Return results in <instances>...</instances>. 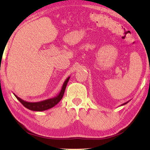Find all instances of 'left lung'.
Masks as SVG:
<instances>
[{
	"mask_svg": "<svg viewBox=\"0 0 150 150\" xmlns=\"http://www.w3.org/2000/svg\"><path fill=\"white\" fill-rule=\"evenodd\" d=\"M129 103V101H128V102H126V103H124V104H121L120 106H123V105H125V104H126L127 103Z\"/></svg>",
	"mask_w": 150,
	"mask_h": 150,
	"instance_id": "obj_1",
	"label": "left lung"
}]
</instances>
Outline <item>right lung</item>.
I'll return each instance as SVG.
<instances>
[{"instance_id":"1","label":"right lung","mask_w":150,"mask_h":150,"mask_svg":"<svg viewBox=\"0 0 150 150\" xmlns=\"http://www.w3.org/2000/svg\"><path fill=\"white\" fill-rule=\"evenodd\" d=\"M69 78L70 77H68L66 79V81H64V84L62 85L61 90H60V93L57 95L56 97L48 98V99L42 100L40 102H37V103H30V102H27L21 99V98L17 97V95H15L14 93L13 94L15 96V97L21 102V104L23 105L24 107L28 108V109L32 111H42L44 110H47L55 106V105L58 104L60 101V100L62 99Z\"/></svg>"}]
</instances>
